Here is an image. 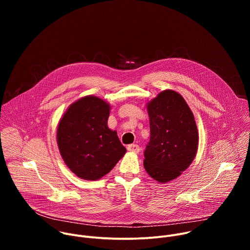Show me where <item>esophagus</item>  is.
<instances>
[{
    "mask_svg": "<svg viewBox=\"0 0 250 250\" xmlns=\"http://www.w3.org/2000/svg\"><path fill=\"white\" fill-rule=\"evenodd\" d=\"M127 150L131 153H138L140 151V147L137 145H129L127 146Z\"/></svg>",
    "mask_w": 250,
    "mask_h": 250,
    "instance_id": "1",
    "label": "esophagus"
}]
</instances>
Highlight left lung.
Here are the masks:
<instances>
[{"mask_svg":"<svg viewBox=\"0 0 250 250\" xmlns=\"http://www.w3.org/2000/svg\"><path fill=\"white\" fill-rule=\"evenodd\" d=\"M150 141L144 165L159 183L179 177L193 162L199 145L194 115L184 98L174 90H164L146 104Z\"/></svg>","mask_w":250,"mask_h":250,"instance_id":"8db88e82","label":"left lung"}]
</instances>
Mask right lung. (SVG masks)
Listing matches in <instances>:
<instances>
[{"mask_svg": "<svg viewBox=\"0 0 250 250\" xmlns=\"http://www.w3.org/2000/svg\"><path fill=\"white\" fill-rule=\"evenodd\" d=\"M111 104L96 96L71 104L57 126V146L67 167L81 179L95 181L108 174L126 149L108 126Z\"/></svg>", "mask_w": 250, "mask_h": 250, "instance_id": "add662e5", "label": "right lung"}]
</instances>
